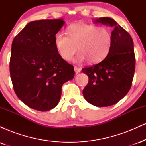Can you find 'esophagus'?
Masks as SVG:
<instances>
[{
	"mask_svg": "<svg viewBox=\"0 0 146 146\" xmlns=\"http://www.w3.org/2000/svg\"><path fill=\"white\" fill-rule=\"evenodd\" d=\"M74 70H75V73H78L81 71V68L78 67V66H74Z\"/></svg>",
	"mask_w": 146,
	"mask_h": 146,
	"instance_id": "1",
	"label": "esophagus"
}]
</instances>
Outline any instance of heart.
<instances>
[{
  "instance_id": "b5f03b06",
  "label": "heart",
  "mask_w": 146,
  "mask_h": 146,
  "mask_svg": "<svg viewBox=\"0 0 146 146\" xmlns=\"http://www.w3.org/2000/svg\"><path fill=\"white\" fill-rule=\"evenodd\" d=\"M55 44L64 60L70 61L78 48L75 62L98 63L106 58L111 49L113 37L105 27L80 23L68 28V34L59 31L55 36Z\"/></svg>"
}]
</instances>
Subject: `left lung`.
Returning <instances> with one entry per match:
<instances>
[{"label": "left lung", "instance_id": "1", "mask_svg": "<svg viewBox=\"0 0 146 146\" xmlns=\"http://www.w3.org/2000/svg\"><path fill=\"white\" fill-rule=\"evenodd\" d=\"M95 22L113 29V44L104 60L82 69L88 76L83 95L92 105L109 106L121 100L131 88L135 70L133 40L113 18H99Z\"/></svg>", "mask_w": 146, "mask_h": 146}]
</instances>
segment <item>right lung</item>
<instances>
[{"label": "right lung", "mask_w": 146, "mask_h": 146, "mask_svg": "<svg viewBox=\"0 0 146 146\" xmlns=\"http://www.w3.org/2000/svg\"><path fill=\"white\" fill-rule=\"evenodd\" d=\"M62 19L30 22L14 38L9 71L13 88L27 106L47 111L58 105L63 84L73 78V65L58 53L55 36Z\"/></svg>", "instance_id": "right-lung-1"}]
</instances>
